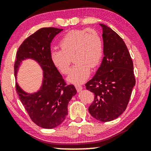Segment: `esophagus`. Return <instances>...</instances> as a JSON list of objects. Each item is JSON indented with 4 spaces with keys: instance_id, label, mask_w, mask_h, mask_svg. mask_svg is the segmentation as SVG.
Masks as SVG:
<instances>
[{
    "instance_id": "1",
    "label": "esophagus",
    "mask_w": 151,
    "mask_h": 151,
    "mask_svg": "<svg viewBox=\"0 0 151 151\" xmlns=\"http://www.w3.org/2000/svg\"><path fill=\"white\" fill-rule=\"evenodd\" d=\"M75 87H76V91L78 92H80L81 91H82V89H83V86L80 85H75Z\"/></svg>"
}]
</instances>
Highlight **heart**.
<instances>
[{
  "instance_id": "heart-1",
  "label": "heart",
  "mask_w": 151,
  "mask_h": 151,
  "mask_svg": "<svg viewBox=\"0 0 151 151\" xmlns=\"http://www.w3.org/2000/svg\"><path fill=\"white\" fill-rule=\"evenodd\" d=\"M61 49L50 51V60L58 70L68 74L72 58L76 64L67 80L74 84L85 81L91 73V68L99 65L103 56V41L95 30H73L64 36L59 42Z\"/></svg>"
}]
</instances>
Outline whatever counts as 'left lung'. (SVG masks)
<instances>
[{"mask_svg":"<svg viewBox=\"0 0 151 151\" xmlns=\"http://www.w3.org/2000/svg\"><path fill=\"white\" fill-rule=\"evenodd\" d=\"M103 28L104 57L86 88L94 94L88 111L94 119L111 121L126 110L135 85L133 63L120 36L105 24Z\"/></svg>","mask_w":151,"mask_h":151,"instance_id":"8db88e82","label":"left lung"}]
</instances>
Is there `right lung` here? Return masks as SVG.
Listing matches in <instances>:
<instances>
[{
    "instance_id": "obj_1",
    "label": "right lung",
    "mask_w": 151,
    "mask_h": 151,
    "mask_svg": "<svg viewBox=\"0 0 151 151\" xmlns=\"http://www.w3.org/2000/svg\"><path fill=\"white\" fill-rule=\"evenodd\" d=\"M62 30L53 27L38 30L20 46L14 62L15 76L25 58L35 60L42 68V85L39 91L27 93L17 83L16 91L30 119L44 129H53L62 123L68 114V102L76 94L75 86L66 85L50 60V43Z\"/></svg>"
}]
</instances>
